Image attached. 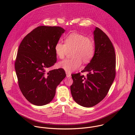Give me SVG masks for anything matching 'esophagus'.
I'll return each mask as SVG.
<instances>
[{
    "label": "esophagus",
    "mask_w": 135,
    "mask_h": 135,
    "mask_svg": "<svg viewBox=\"0 0 135 135\" xmlns=\"http://www.w3.org/2000/svg\"><path fill=\"white\" fill-rule=\"evenodd\" d=\"M66 76H67V77H71V74H70V73H68V72H66Z\"/></svg>",
    "instance_id": "1"
}]
</instances>
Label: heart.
<instances>
[{
  "label": "heart",
  "mask_w": 135,
  "mask_h": 135,
  "mask_svg": "<svg viewBox=\"0 0 135 135\" xmlns=\"http://www.w3.org/2000/svg\"><path fill=\"white\" fill-rule=\"evenodd\" d=\"M65 44L60 41L55 46V53L58 57L64 58L69 51H72L71 59H65L58 66L66 71L71 73L80 68L81 62L88 64L93 59L95 52L94 41L88 37L77 33H72L65 39Z\"/></svg>",
  "instance_id": "b5f03b06"
}]
</instances>
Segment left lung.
Wrapping results in <instances>:
<instances>
[{
    "label": "left lung",
    "instance_id": "8db88e82",
    "mask_svg": "<svg viewBox=\"0 0 135 135\" xmlns=\"http://www.w3.org/2000/svg\"><path fill=\"white\" fill-rule=\"evenodd\" d=\"M95 52L90 62L81 73L71 74L70 86L74 100L79 105L91 107L107 95L116 75V54L113 44L107 35L96 27L94 31Z\"/></svg>",
    "mask_w": 135,
    "mask_h": 135
}]
</instances>
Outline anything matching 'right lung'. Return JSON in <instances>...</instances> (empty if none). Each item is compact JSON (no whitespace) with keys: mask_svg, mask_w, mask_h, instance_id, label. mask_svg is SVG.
<instances>
[{"mask_svg":"<svg viewBox=\"0 0 135 135\" xmlns=\"http://www.w3.org/2000/svg\"><path fill=\"white\" fill-rule=\"evenodd\" d=\"M65 30L57 26H39L27 35L18 50L15 68L19 88L30 103L49 104L66 75L62 68L46 72L56 62L55 46Z\"/></svg>","mask_w":135,"mask_h":135,"instance_id":"right-lung-1","label":"right lung"}]
</instances>
